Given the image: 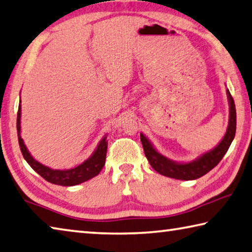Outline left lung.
Wrapping results in <instances>:
<instances>
[{"mask_svg":"<svg viewBox=\"0 0 252 252\" xmlns=\"http://www.w3.org/2000/svg\"><path fill=\"white\" fill-rule=\"evenodd\" d=\"M228 102H229V122H228L226 134L222 140L208 152L200 155L194 161L180 163L172 161L158 153L155 150L152 143L149 141L144 134H140L142 145L145 153V157L148 158L149 163L151 164L155 171L162 174L164 176L175 178V180L182 181H191L196 180L204 176L209 171L217 165L221 161L223 155L229 149L232 140L236 134V107L234 99H232L229 90H226Z\"/></svg>","mask_w":252,"mask_h":252,"instance_id":"1","label":"left lung"}]
</instances>
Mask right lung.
I'll return each instance as SVG.
<instances>
[{
	"label": "right lung",
	"mask_w": 252,
	"mask_h": 252,
	"mask_svg": "<svg viewBox=\"0 0 252 252\" xmlns=\"http://www.w3.org/2000/svg\"><path fill=\"white\" fill-rule=\"evenodd\" d=\"M16 127L18 144H20L23 157H24L26 162L30 164V166L36 173H38L40 176L45 178L47 182L52 183V184L62 186H74L81 184V183L97 176L100 171L102 170L104 163H106V155L108 149L107 136H104L99 142L97 149L94 150V152L89 158H87L85 162H82L78 166L74 168H69V170H54V168L45 166L42 163L36 161L29 152V150H27L26 145L24 144V141H23L21 136V101L20 104H18Z\"/></svg>",
	"instance_id": "obj_1"
}]
</instances>
